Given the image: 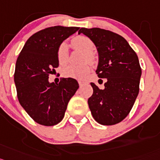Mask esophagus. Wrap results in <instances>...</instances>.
Returning <instances> with one entry per match:
<instances>
[{"label":"esophagus","instance_id":"1","mask_svg":"<svg viewBox=\"0 0 160 160\" xmlns=\"http://www.w3.org/2000/svg\"><path fill=\"white\" fill-rule=\"evenodd\" d=\"M78 83H79V85L80 86H83L84 84H85V82L83 81V80H79Z\"/></svg>","mask_w":160,"mask_h":160}]
</instances>
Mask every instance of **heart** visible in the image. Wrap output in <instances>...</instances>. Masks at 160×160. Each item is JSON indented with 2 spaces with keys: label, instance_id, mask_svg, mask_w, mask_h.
Wrapping results in <instances>:
<instances>
[{
  "label": "heart",
  "instance_id": "b5f03b06",
  "mask_svg": "<svg viewBox=\"0 0 160 160\" xmlns=\"http://www.w3.org/2000/svg\"><path fill=\"white\" fill-rule=\"evenodd\" d=\"M72 47L84 53V59L89 61L94 60V44L90 38L85 36H77L72 40ZM57 59L61 66H64L68 61V48L65 42H62L57 49ZM90 72V65L85 63L80 65H69L62 71V74L66 78L77 80L84 79Z\"/></svg>",
  "mask_w": 160,
  "mask_h": 160
}]
</instances>
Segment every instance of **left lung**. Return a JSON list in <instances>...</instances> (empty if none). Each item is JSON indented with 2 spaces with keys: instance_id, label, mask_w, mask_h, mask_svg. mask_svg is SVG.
Here are the masks:
<instances>
[{
  "instance_id": "left-lung-1",
  "label": "left lung",
  "mask_w": 160,
  "mask_h": 160,
  "mask_svg": "<svg viewBox=\"0 0 160 160\" xmlns=\"http://www.w3.org/2000/svg\"><path fill=\"white\" fill-rule=\"evenodd\" d=\"M95 44L99 55L96 70L99 78L106 79L105 88L91 83L93 93L88 104L98 123L112 126L126 118L139 92L142 69L138 55L119 34L100 28H81Z\"/></svg>"
}]
</instances>
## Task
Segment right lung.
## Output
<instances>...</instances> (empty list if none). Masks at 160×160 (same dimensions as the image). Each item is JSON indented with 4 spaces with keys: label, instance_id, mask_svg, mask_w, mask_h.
Wrapping results in <instances>:
<instances>
[{
    "label": "right lung",
    "instance_id": "1",
    "mask_svg": "<svg viewBox=\"0 0 160 160\" xmlns=\"http://www.w3.org/2000/svg\"><path fill=\"white\" fill-rule=\"evenodd\" d=\"M79 27L56 26L34 34L26 41L16 62L14 82L19 103L34 122L42 126L58 124L69 101L79 88L72 78L50 83V74L59 67L57 49Z\"/></svg>",
    "mask_w": 160,
    "mask_h": 160
}]
</instances>
